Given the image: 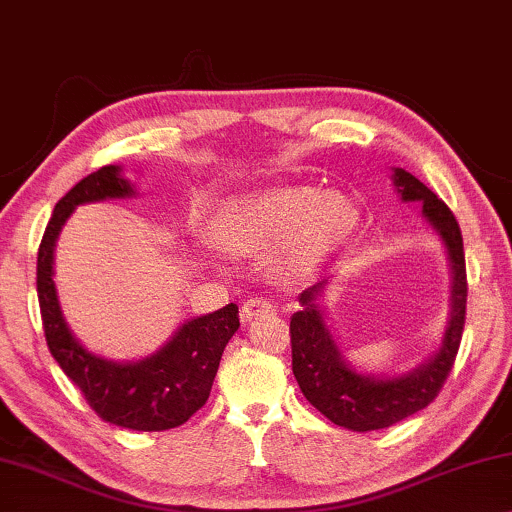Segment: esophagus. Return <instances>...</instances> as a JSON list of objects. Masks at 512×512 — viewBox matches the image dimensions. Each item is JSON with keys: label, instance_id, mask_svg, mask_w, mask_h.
<instances>
[{"label": "esophagus", "instance_id": "esophagus-1", "mask_svg": "<svg viewBox=\"0 0 512 512\" xmlns=\"http://www.w3.org/2000/svg\"><path fill=\"white\" fill-rule=\"evenodd\" d=\"M266 313H273V304L266 299H248L243 301L241 306V322H253L259 315H266Z\"/></svg>", "mask_w": 512, "mask_h": 512}]
</instances>
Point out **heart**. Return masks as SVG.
<instances>
[{
  "mask_svg": "<svg viewBox=\"0 0 512 512\" xmlns=\"http://www.w3.org/2000/svg\"><path fill=\"white\" fill-rule=\"evenodd\" d=\"M355 222V208L338 194L285 185L227 201L215 215V236L232 253L269 255L273 276L292 280L348 243Z\"/></svg>",
  "mask_w": 512,
  "mask_h": 512,
  "instance_id": "obj_1",
  "label": "heart"
}]
</instances>
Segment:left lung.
Returning <instances> with one entry per match:
<instances>
[{
  "label": "left lung",
  "mask_w": 512,
  "mask_h": 512,
  "mask_svg": "<svg viewBox=\"0 0 512 512\" xmlns=\"http://www.w3.org/2000/svg\"><path fill=\"white\" fill-rule=\"evenodd\" d=\"M392 183L403 204L420 201L422 218L441 239L450 266L448 318L434 352L403 373H369L350 364L327 325L322 294L329 280L299 294L290 318L292 373L304 397L338 427L376 431L392 427L427 408L441 390L459 350L466 315V266L462 232L450 208L406 169H392Z\"/></svg>",
  "instance_id": "left-lung-1"
}]
</instances>
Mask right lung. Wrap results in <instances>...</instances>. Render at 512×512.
<instances>
[{"label":"right lung","mask_w":512,"mask_h":512,"mask_svg":"<svg viewBox=\"0 0 512 512\" xmlns=\"http://www.w3.org/2000/svg\"><path fill=\"white\" fill-rule=\"evenodd\" d=\"M134 183L120 164H109L76 183L55 204L37 257V292L50 355L67 378L85 394L90 408L115 427L167 431L204 406L211 394L220 357L239 329V306L197 315L146 357L115 362L85 348L64 318L55 287V243L64 222L83 204L136 197Z\"/></svg>","instance_id":"add662e5"}]
</instances>
